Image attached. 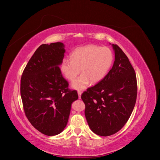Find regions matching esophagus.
Returning a JSON list of instances; mask_svg holds the SVG:
<instances>
[{
    "mask_svg": "<svg viewBox=\"0 0 160 160\" xmlns=\"http://www.w3.org/2000/svg\"><path fill=\"white\" fill-rule=\"evenodd\" d=\"M77 93H78V95H79V99H81V95L82 92H81V91H77Z\"/></svg>",
    "mask_w": 160,
    "mask_h": 160,
    "instance_id": "1",
    "label": "esophagus"
}]
</instances>
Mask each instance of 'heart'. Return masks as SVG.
I'll list each match as a JSON object with an SVG mask.
<instances>
[{
	"label": "heart",
	"instance_id": "obj_1",
	"mask_svg": "<svg viewBox=\"0 0 160 160\" xmlns=\"http://www.w3.org/2000/svg\"><path fill=\"white\" fill-rule=\"evenodd\" d=\"M113 60V53L108 47L89 45L72 51L71 59H62L60 69L69 81L74 80L81 72L82 75L72 83L74 89L81 90L88 88L91 81L92 83H98L102 80Z\"/></svg>",
	"mask_w": 160,
	"mask_h": 160
}]
</instances>
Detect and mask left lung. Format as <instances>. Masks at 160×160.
I'll return each mask as SVG.
<instances>
[{
    "label": "left lung",
    "instance_id": "1",
    "mask_svg": "<svg viewBox=\"0 0 160 160\" xmlns=\"http://www.w3.org/2000/svg\"><path fill=\"white\" fill-rule=\"evenodd\" d=\"M115 61L112 68L98 84L81 95L85 115L91 131L109 136L127 123L136 102L135 72L129 59L117 45H112Z\"/></svg>",
    "mask_w": 160,
    "mask_h": 160
}]
</instances>
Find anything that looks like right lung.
Returning <instances> with one entry per match:
<instances>
[{"label":"right lung","instance_id":"add662e5","mask_svg":"<svg viewBox=\"0 0 160 160\" xmlns=\"http://www.w3.org/2000/svg\"><path fill=\"white\" fill-rule=\"evenodd\" d=\"M65 52L60 42L41 45L21 76V95L26 117L36 129L49 136L63 131L71 103L78 99L77 91L68 88L59 68Z\"/></svg>","mask_w":160,"mask_h":160}]
</instances>
